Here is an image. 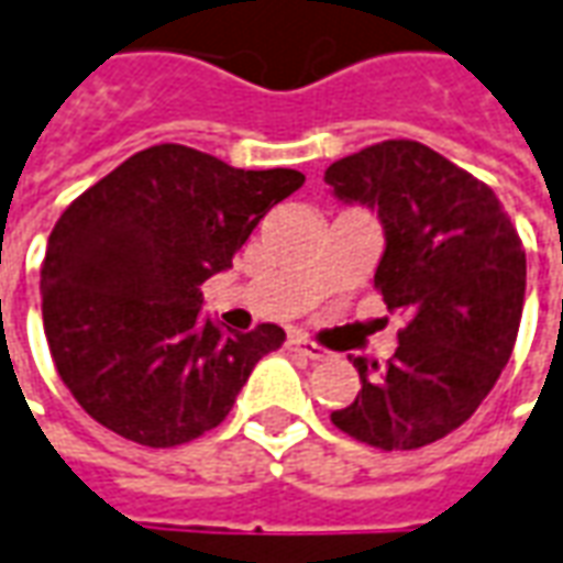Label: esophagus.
<instances>
[{
  "label": "esophagus",
  "mask_w": 563,
  "mask_h": 563,
  "mask_svg": "<svg viewBox=\"0 0 563 563\" xmlns=\"http://www.w3.org/2000/svg\"><path fill=\"white\" fill-rule=\"evenodd\" d=\"M288 349L290 352H300L302 357H309V361H324L327 357L324 349H321V345H314L312 339H306L302 333H290Z\"/></svg>",
  "instance_id": "obj_1"
}]
</instances>
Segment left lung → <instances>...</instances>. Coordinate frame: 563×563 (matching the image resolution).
I'll return each mask as SVG.
<instances>
[{"label":"left lung","instance_id":"8db88e82","mask_svg":"<svg viewBox=\"0 0 563 563\" xmlns=\"http://www.w3.org/2000/svg\"><path fill=\"white\" fill-rule=\"evenodd\" d=\"M330 194L378 214L376 288L409 312L388 364L354 357L361 390L330 421L385 452L461 428L512 354L525 306V251L488 185L421 142L388 139L330 163Z\"/></svg>","mask_w":563,"mask_h":563}]
</instances>
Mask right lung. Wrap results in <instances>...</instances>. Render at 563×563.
Here are the masks:
<instances>
[{"mask_svg": "<svg viewBox=\"0 0 563 563\" xmlns=\"http://www.w3.org/2000/svg\"><path fill=\"white\" fill-rule=\"evenodd\" d=\"M306 181L236 169L187 145L123 161L59 214L42 263V318L71 397L123 440L169 449L218 428L251 369L285 342L202 314L199 285Z\"/></svg>", "mask_w": 563, "mask_h": 563, "instance_id": "obj_1", "label": "right lung"}]
</instances>
